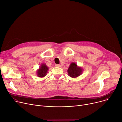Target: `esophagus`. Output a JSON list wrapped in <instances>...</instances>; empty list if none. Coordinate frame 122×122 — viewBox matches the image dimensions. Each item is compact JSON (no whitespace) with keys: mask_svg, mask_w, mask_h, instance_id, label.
Wrapping results in <instances>:
<instances>
[{"mask_svg":"<svg viewBox=\"0 0 122 122\" xmlns=\"http://www.w3.org/2000/svg\"><path fill=\"white\" fill-rule=\"evenodd\" d=\"M55 66L57 67H61V65L59 64H55Z\"/></svg>","mask_w":122,"mask_h":122,"instance_id":"esophagus-1","label":"esophagus"}]
</instances>
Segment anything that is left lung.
Returning a JSON list of instances; mask_svg holds the SVG:
<instances>
[{
    "mask_svg": "<svg viewBox=\"0 0 122 122\" xmlns=\"http://www.w3.org/2000/svg\"><path fill=\"white\" fill-rule=\"evenodd\" d=\"M67 71L68 75L70 77L76 78L82 74V69L81 67H78L76 63L72 62L70 64Z\"/></svg>",
    "mask_w": 122,
    "mask_h": 122,
    "instance_id": "1",
    "label": "left lung"
}]
</instances>
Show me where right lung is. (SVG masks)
Here are the masks:
<instances>
[{
	"mask_svg": "<svg viewBox=\"0 0 122 122\" xmlns=\"http://www.w3.org/2000/svg\"><path fill=\"white\" fill-rule=\"evenodd\" d=\"M48 70V67L46 66L45 64H42L40 68L37 70V76L40 77H43L45 76Z\"/></svg>",
	"mask_w": 122,
	"mask_h": 122,
	"instance_id": "add662e5",
	"label": "right lung"
}]
</instances>
